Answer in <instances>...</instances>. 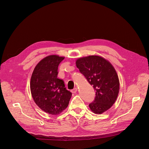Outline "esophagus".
I'll use <instances>...</instances> for the list:
<instances>
[{
	"label": "esophagus",
	"mask_w": 149,
	"mask_h": 149,
	"mask_svg": "<svg viewBox=\"0 0 149 149\" xmlns=\"http://www.w3.org/2000/svg\"><path fill=\"white\" fill-rule=\"evenodd\" d=\"M77 90H78L77 88H74L73 90H71V92H72V93H76L77 92Z\"/></svg>",
	"instance_id": "obj_1"
}]
</instances>
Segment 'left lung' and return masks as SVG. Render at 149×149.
<instances>
[{
  "instance_id": "1",
  "label": "left lung",
  "mask_w": 149,
  "mask_h": 149,
  "mask_svg": "<svg viewBox=\"0 0 149 149\" xmlns=\"http://www.w3.org/2000/svg\"><path fill=\"white\" fill-rule=\"evenodd\" d=\"M77 67L95 91L93 102L89 104L95 114H102L115 102L120 90L117 74L111 63L102 57L90 55L78 59Z\"/></svg>"
}]
</instances>
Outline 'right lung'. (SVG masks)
<instances>
[{
    "label": "right lung",
    "instance_id": "obj_1",
    "mask_svg": "<svg viewBox=\"0 0 149 149\" xmlns=\"http://www.w3.org/2000/svg\"><path fill=\"white\" fill-rule=\"evenodd\" d=\"M64 57L49 55L42 59L32 74L30 88L32 98L38 107L47 113L58 115L68 105L72 93L58 78V67Z\"/></svg>",
    "mask_w": 149,
    "mask_h": 149
}]
</instances>
